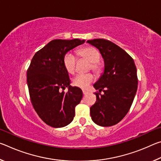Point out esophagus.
Masks as SVG:
<instances>
[{
    "label": "esophagus",
    "mask_w": 161,
    "mask_h": 161,
    "mask_svg": "<svg viewBox=\"0 0 161 161\" xmlns=\"http://www.w3.org/2000/svg\"><path fill=\"white\" fill-rule=\"evenodd\" d=\"M82 92H83V94L84 95H86V94H87L89 93V92L86 91V90H82Z\"/></svg>",
    "instance_id": "obj_1"
}]
</instances>
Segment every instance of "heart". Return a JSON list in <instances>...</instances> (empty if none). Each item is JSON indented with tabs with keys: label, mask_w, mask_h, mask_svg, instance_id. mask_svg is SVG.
I'll list each match as a JSON object with an SVG mask.
<instances>
[{
	"label": "heart",
	"mask_w": 161,
	"mask_h": 161,
	"mask_svg": "<svg viewBox=\"0 0 161 161\" xmlns=\"http://www.w3.org/2000/svg\"><path fill=\"white\" fill-rule=\"evenodd\" d=\"M77 55L79 58L86 59L91 62L89 68L94 72L99 73L101 70V66L99 64L100 59V54L96 49L92 47H85L81 48L77 51ZM77 59L71 53H66L63 58V64L69 74H74L75 72ZM94 75L92 73L87 74H80L76 76L73 80V84L75 86L81 89H86L92 81H94Z\"/></svg>",
	"instance_id": "obj_1"
}]
</instances>
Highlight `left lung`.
<instances>
[{
	"mask_svg": "<svg viewBox=\"0 0 161 161\" xmlns=\"http://www.w3.org/2000/svg\"><path fill=\"white\" fill-rule=\"evenodd\" d=\"M87 42L99 50L104 71L94 84L97 101L90 108L92 121L101 126L118 124L129 112L138 87L137 70L133 58L109 40L94 39Z\"/></svg>",
	"mask_w": 161,
	"mask_h": 161,
	"instance_id": "left-lung-1",
	"label": "left lung"
}]
</instances>
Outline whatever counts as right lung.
<instances>
[{"mask_svg":"<svg viewBox=\"0 0 161 161\" xmlns=\"http://www.w3.org/2000/svg\"><path fill=\"white\" fill-rule=\"evenodd\" d=\"M85 42L80 39L53 40L32 58L27 71L30 97L37 115L54 128L67 126L72 121L75 107L82 99V91L70 86L63 64L67 52ZM68 87L67 92L61 89Z\"/></svg>","mask_w":161,"mask_h":161,"instance_id":"right-lung-1","label":"right lung"}]
</instances>
